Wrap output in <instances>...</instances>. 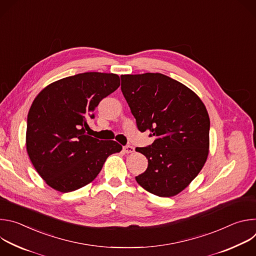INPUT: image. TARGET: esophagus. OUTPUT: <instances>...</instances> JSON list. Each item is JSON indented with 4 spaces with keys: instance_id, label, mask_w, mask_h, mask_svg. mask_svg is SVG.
I'll use <instances>...</instances> for the list:
<instances>
[{
    "instance_id": "1",
    "label": "esophagus",
    "mask_w": 256,
    "mask_h": 256,
    "mask_svg": "<svg viewBox=\"0 0 256 256\" xmlns=\"http://www.w3.org/2000/svg\"><path fill=\"white\" fill-rule=\"evenodd\" d=\"M122 151L126 153V154H130L132 152H134V148L132 147V146H124L122 148Z\"/></svg>"
}]
</instances>
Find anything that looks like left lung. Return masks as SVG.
I'll return each mask as SVG.
<instances>
[{
    "label": "left lung",
    "mask_w": 256,
    "mask_h": 256,
    "mask_svg": "<svg viewBox=\"0 0 256 256\" xmlns=\"http://www.w3.org/2000/svg\"><path fill=\"white\" fill-rule=\"evenodd\" d=\"M122 92L140 132L154 142L136 148L148 159V168L136 176L149 192L170 198L196 177L208 154L210 118L206 106L190 88L160 72L122 75Z\"/></svg>",
    "instance_id": "left-lung-1"
}]
</instances>
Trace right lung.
Wrapping results in <instances>:
<instances>
[{
	"instance_id": "obj_1",
	"label": "right lung",
	"mask_w": 256,
	"mask_h": 256,
	"mask_svg": "<svg viewBox=\"0 0 256 256\" xmlns=\"http://www.w3.org/2000/svg\"><path fill=\"white\" fill-rule=\"evenodd\" d=\"M120 85L116 74L82 72L48 85L36 96L27 116L26 148L50 188L70 192L87 186L107 157L122 151L114 140L90 136L87 124L99 102Z\"/></svg>"
}]
</instances>
